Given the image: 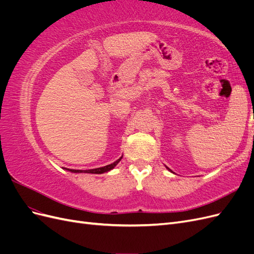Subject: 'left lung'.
<instances>
[{
  "mask_svg": "<svg viewBox=\"0 0 254 254\" xmlns=\"http://www.w3.org/2000/svg\"><path fill=\"white\" fill-rule=\"evenodd\" d=\"M166 168H167V170H168V171H170V172H172V171H171V170H170V168H168V167H167V166H166ZM172 173H173V172H172Z\"/></svg>",
  "mask_w": 254,
  "mask_h": 254,
  "instance_id": "left-lung-1",
  "label": "left lung"
}]
</instances>
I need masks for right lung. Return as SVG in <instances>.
I'll list each match as a JSON object with an SVG mask.
<instances>
[{"mask_svg":"<svg viewBox=\"0 0 254 254\" xmlns=\"http://www.w3.org/2000/svg\"><path fill=\"white\" fill-rule=\"evenodd\" d=\"M123 157H121L120 159H118L115 162L109 164V165H106L104 167H98V168H93V170H88V171H80V170H68V168H66V171L71 172V173H88V174H104V173H107L109 172L111 170H113V168L118 165V163L120 162V161L122 160Z\"/></svg>","mask_w":254,"mask_h":254,"instance_id":"right-lung-1","label":"right lung"}]
</instances>
